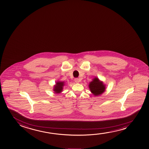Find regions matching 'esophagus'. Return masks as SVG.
Masks as SVG:
<instances>
[{"label":"esophagus","instance_id":"1","mask_svg":"<svg viewBox=\"0 0 149 149\" xmlns=\"http://www.w3.org/2000/svg\"><path fill=\"white\" fill-rule=\"evenodd\" d=\"M75 82L76 83H79L80 82L79 79H78L77 78H75Z\"/></svg>","mask_w":149,"mask_h":149}]
</instances>
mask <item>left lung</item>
I'll return each mask as SVG.
<instances>
[{
	"instance_id": "obj_1",
	"label": "left lung",
	"mask_w": 149,
	"mask_h": 149,
	"mask_svg": "<svg viewBox=\"0 0 149 149\" xmlns=\"http://www.w3.org/2000/svg\"><path fill=\"white\" fill-rule=\"evenodd\" d=\"M88 87L94 96H100L105 91L106 89V85L97 77H95L93 79L92 81L90 82Z\"/></svg>"
}]
</instances>
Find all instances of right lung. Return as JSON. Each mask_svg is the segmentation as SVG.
<instances>
[{
    "label": "right lung",
    "mask_w": 149,
    "mask_h": 149,
    "mask_svg": "<svg viewBox=\"0 0 149 149\" xmlns=\"http://www.w3.org/2000/svg\"><path fill=\"white\" fill-rule=\"evenodd\" d=\"M65 85V82L57 81L55 82V84L53 86V91L55 94H59L63 90V87Z\"/></svg>",
    "instance_id": "right-lung-1"
}]
</instances>
